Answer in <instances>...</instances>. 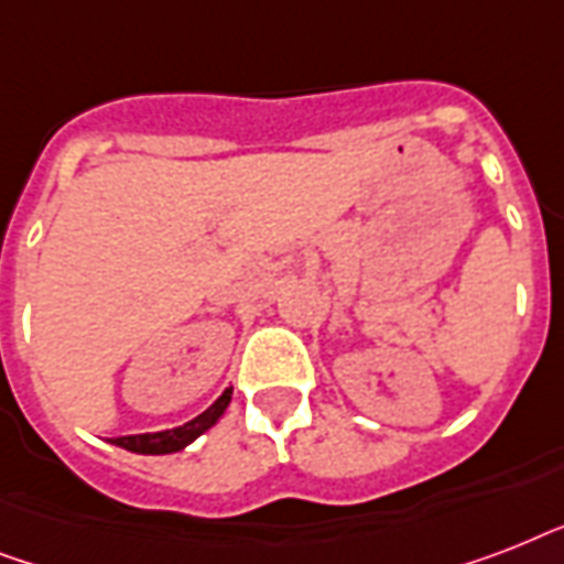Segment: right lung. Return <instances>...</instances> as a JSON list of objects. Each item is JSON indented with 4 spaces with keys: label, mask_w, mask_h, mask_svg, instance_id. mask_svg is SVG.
<instances>
[{
    "label": "right lung",
    "mask_w": 564,
    "mask_h": 564,
    "mask_svg": "<svg viewBox=\"0 0 564 564\" xmlns=\"http://www.w3.org/2000/svg\"><path fill=\"white\" fill-rule=\"evenodd\" d=\"M230 392L234 389H225V392L216 398V403H210L202 415H195L193 421L187 424H181V427H172V430H161V433H140V436H119L113 445L126 447L131 454H175V451H184L189 442L202 436L204 430H210L216 421L225 415L230 403Z\"/></svg>",
    "instance_id": "add662e5"
}]
</instances>
